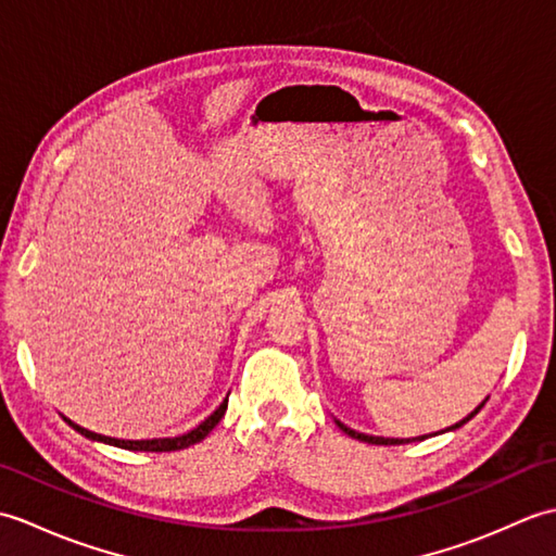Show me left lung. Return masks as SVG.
<instances>
[{
  "instance_id": "obj_1",
  "label": "left lung",
  "mask_w": 556,
  "mask_h": 556,
  "mask_svg": "<svg viewBox=\"0 0 556 556\" xmlns=\"http://www.w3.org/2000/svg\"><path fill=\"white\" fill-rule=\"evenodd\" d=\"M485 401H488V399H485ZM485 401H482V404H480V406H478L473 413H470L468 418H464V420H460V422L452 425V428H448V430H456V428H460V425H464V422H468L470 418L476 416V413H478L482 406H485ZM337 425H339V428L344 430L349 437H353V440H361V442H368V444H406V442H408V440H389V437H372V434H363V432H356V430L346 428V425H344V422H339V420H337ZM418 440H425V437H418Z\"/></svg>"
}]
</instances>
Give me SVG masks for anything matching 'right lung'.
Segmentation results:
<instances>
[{
  "label": "right lung",
  "instance_id": "add662e5",
  "mask_svg": "<svg viewBox=\"0 0 556 556\" xmlns=\"http://www.w3.org/2000/svg\"><path fill=\"white\" fill-rule=\"evenodd\" d=\"M227 404H229V399H224L222 406L215 413H212L210 418H205L203 422H200L198 428H193L191 432H186L181 437H164V440H114V437H104V434H98V432H90L86 428H80V425L71 422L68 418H64V420L76 432L86 434L88 440H98V442L119 446V448H131V452H179V448H186V446H191V444H198L200 440H205V437L212 432V428H215V425L224 418V413H227Z\"/></svg>",
  "mask_w": 556,
  "mask_h": 556
}]
</instances>
